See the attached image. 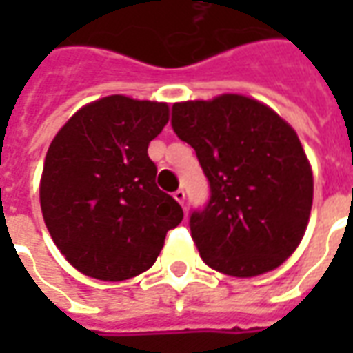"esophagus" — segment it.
I'll return each instance as SVG.
<instances>
[{"mask_svg": "<svg viewBox=\"0 0 353 353\" xmlns=\"http://www.w3.org/2000/svg\"><path fill=\"white\" fill-rule=\"evenodd\" d=\"M185 196H187V194H185L183 189H177V191L174 192V199H176L177 202L181 204V206H183V204H185Z\"/></svg>", "mask_w": 353, "mask_h": 353, "instance_id": "34e87169", "label": "esophagus"}]
</instances>
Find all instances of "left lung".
Wrapping results in <instances>:
<instances>
[{"label":"left lung","mask_w":353,"mask_h":353,"mask_svg":"<svg viewBox=\"0 0 353 353\" xmlns=\"http://www.w3.org/2000/svg\"><path fill=\"white\" fill-rule=\"evenodd\" d=\"M172 128L194 149L210 183L208 204L189 217L204 263L236 278L280 266L303 240L314 196L295 130L240 94L174 103Z\"/></svg>","instance_id":"obj_1"}]
</instances>
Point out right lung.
I'll return each instance as SVG.
<instances>
[{
	"instance_id": "right-lung-1",
	"label": "right lung",
	"mask_w": 353,
	"mask_h": 353,
	"mask_svg": "<svg viewBox=\"0 0 353 353\" xmlns=\"http://www.w3.org/2000/svg\"><path fill=\"white\" fill-rule=\"evenodd\" d=\"M168 103L108 96L60 128L43 166L41 212L54 244L79 272L121 281L145 272L183 210L157 183L147 147Z\"/></svg>"
}]
</instances>
